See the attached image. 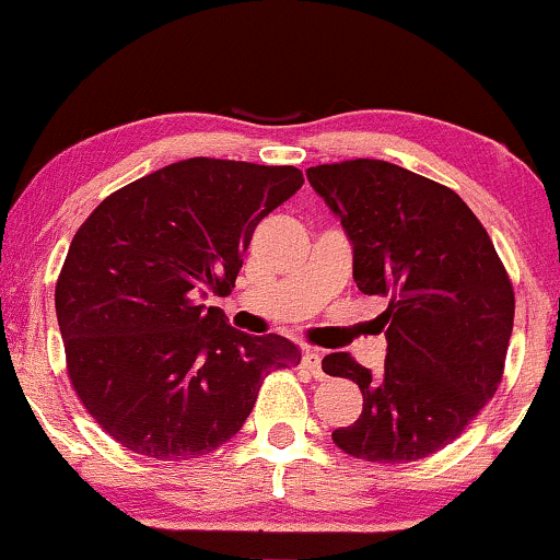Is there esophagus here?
Listing matches in <instances>:
<instances>
[{
  "mask_svg": "<svg viewBox=\"0 0 560 560\" xmlns=\"http://www.w3.org/2000/svg\"><path fill=\"white\" fill-rule=\"evenodd\" d=\"M302 369L313 378H324V369H320V352L313 347H302Z\"/></svg>",
  "mask_w": 560,
  "mask_h": 560,
  "instance_id": "obj_1",
  "label": "esophagus"
}]
</instances>
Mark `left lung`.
I'll use <instances>...</instances> for the list:
<instances>
[{"mask_svg": "<svg viewBox=\"0 0 560 560\" xmlns=\"http://www.w3.org/2000/svg\"><path fill=\"white\" fill-rule=\"evenodd\" d=\"M307 182L350 236L358 289L389 302L376 318L382 374L350 352L320 363L363 392V413L334 429V445L378 464L427 458L460 436L503 378L511 279L471 208L432 178L361 158L307 168Z\"/></svg>", "mask_w": 560, "mask_h": 560, "instance_id": "obj_1", "label": "left lung"}]
</instances>
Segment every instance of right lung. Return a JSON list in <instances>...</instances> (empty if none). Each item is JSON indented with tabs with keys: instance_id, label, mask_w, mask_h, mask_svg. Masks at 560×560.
I'll return each mask as SVG.
<instances>
[{
	"instance_id": "obj_1",
	"label": "right lung",
	"mask_w": 560,
	"mask_h": 560,
	"mask_svg": "<svg viewBox=\"0 0 560 560\" xmlns=\"http://www.w3.org/2000/svg\"><path fill=\"white\" fill-rule=\"evenodd\" d=\"M294 165L189 158L102 199L55 289L68 376L115 442L158 460L221 447L262 378L300 363L279 334L253 337L221 307L258 223L300 189Z\"/></svg>"
}]
</instances>
